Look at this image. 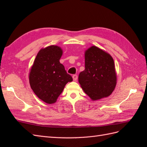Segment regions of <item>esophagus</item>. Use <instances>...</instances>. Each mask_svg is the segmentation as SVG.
Wrapping results in <instances>:
<instances>
[{"mask_svg":"<svg viewBox=\"0 0 147 147\" xmlns=\"http://www.w3.org/2000/svg\"><path fill=\"white\" fill-rule=\"evenodd\" d=\"M72 77H73V79H74V81H77V78H78L77 75H76V74L74 75L73 76H72Z\"/></svg>","mask_w":147,"mask_h":147,"instance_id":"1","label":"esophagus"}]
</instances>
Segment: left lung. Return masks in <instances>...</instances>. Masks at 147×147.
<instances>
[{
    "mask_svg": "<svg viewBox=\"0 0 147 147\" xmlns=\"http://www.w3.org/2000/svg\"><path fill=\"white\" fill-rule=\"evenodd\" d=\"M85 69L79 74L78 82L84 92L93 100L112 94L117 83L114 61L107 53L92 46L86 51Z\"/></svg>",
    "mask_w": 147,
    "mask_h": 147,
    "instance_id": "obj_1",
    "label": "left lung"
}]
</instances>
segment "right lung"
<instances>
[{
    "label": "right lung",
    "mask_w": 147,
    "mask_h": 147,
    "mask_svg": "<svg viewBox=\"0 0 147 147\" xmlns=\"http://www.w3.org/2000/svg\"><path fill=\"white\" fill-rule=\"evenodd\" d=\"M63 50L51 45L42 49L35 57L29 74L30 85L40 99L47 104L55 102L65 84L73 80L59 59Z\"/></svg>",
    "instance_id": "obj_1"
}]
</instances>
